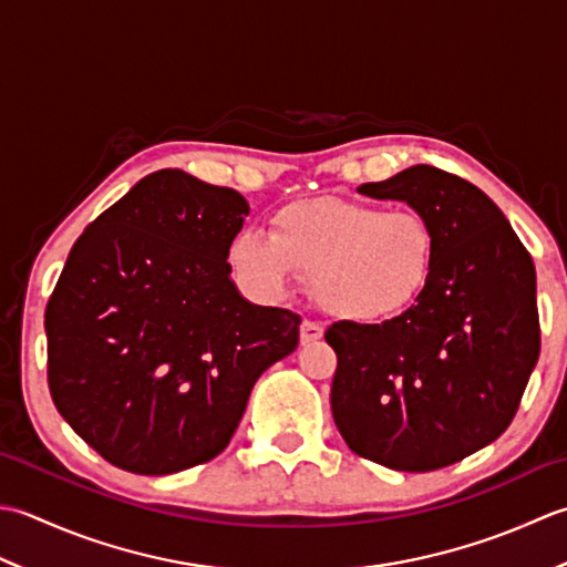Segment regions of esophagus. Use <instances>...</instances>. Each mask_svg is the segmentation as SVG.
Segmentation results:
<instances>
[{
    "label": "esophagus",
    "instance_id": "obj_1",
    "mask_svg": "<svg viewBox=\"0 0 567 567\" xmlns=\"http://www.w3.org/2000/svg\"><path fill=\"white\" fill-rule=\"evenodd\" d=\"M322 332H326V328H322L320 322H313V320H303V326H300V344L318 342V340L322 338Z\"/></svg>",
    "mask_w": 567,
    "mask_h": 567
}]
</instances>
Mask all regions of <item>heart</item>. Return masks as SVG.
Listing matches in <instances>:
<instances>
[{"instance_id":"heart-1","label":"heart","mask_w":567,"mask_h":567,"mask_svg":"<svg viewBox=\"0 0 567 567\" xmlns=\"http://www.w3.org/2000/svg\"><path fill=\"white\" fill-rule=\"evenodd\" d=\"M437 235L419 210L310 198L271 215L269 237L239 233L229 269L254 296L279 300L313 274L326 313L354 326H384L419 303L435 276Z\"/></svg>"}]
</instances>
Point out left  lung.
<instances>
[{"label":"left lung","mask_w":567,"mask_h":567,"mask_svg":"<svg viewBox=\"0 0 567 567\" xmlns=\"http://www.w3.org/2000/svg\"><path fill=\"white\" fill-rule=\"evenodd\" d=\"M357 193L431 219L435 276L384 326L332 322V419L352 453L431 472L494 443L516 415L540 352L536 267L509 219L477 186L411 166Z\"/></svg>","instance_id":"1"}]
</instances>
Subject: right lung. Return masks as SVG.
Masks as SVG:
<instances>
[{
  "label": "right lung",
  "mask_w": 567,
  "mask_h": 567,
  "mask_svg": "<svg viewBox=\"0 0 567 567\" xmlns=\"http://www.w3.org/2000/svg\"><path fill=\"white\" fill-rule=\"evenodd\" d=\"M249 203L164 168L78 237L45 306L58 413L112 465L173 475L213 460L300 318L249 303L227 249Z\"/></svg>",
  "instance_id": "add662e5"
}]
</instances>
